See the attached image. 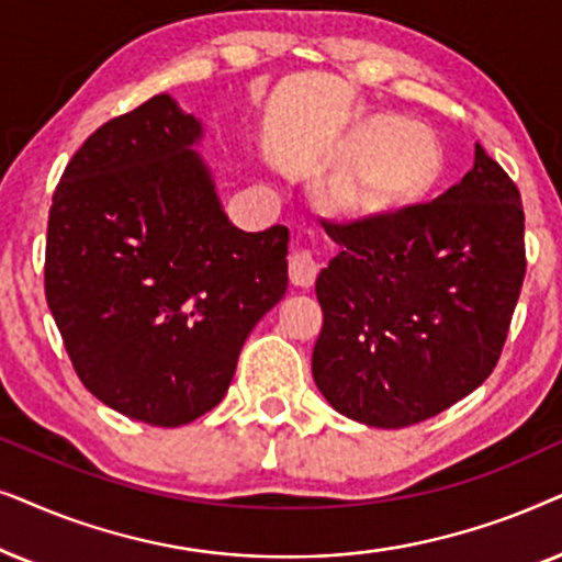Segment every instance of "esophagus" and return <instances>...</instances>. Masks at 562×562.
I'll return each mask as SVG.
<instances>
[{
  "label": "esophagus",
  "instance_id": "esophagus-1",
  "mask_svg": "<svg viewBox=\"0 0 562 562\" xmlns=\"http://www.w3.org/2000/svg\"><path fill=\"white\" fill-rule=\"evenodd\" d=\"M321 265L311 251H293L290 254V282L295 288H311L316 282Z\"/></svg>",
  "mask_w": 562,
  "mask_h": 562
}]
</instances>
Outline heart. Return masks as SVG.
<instances>
[{"mask_svg":"<svg viewBox=\"0 0 562 562\" xmlns=\"http://www.w3.org/2000/svg\"><path fill=\"white\" fill-rule=\"evenodd\" d=\"M351 175L336 187L334 205L355 218L406 213L437 190L445 154L431 131L375 115L349 131L339 148Z\"/></svg>","mask_w":562,"mask_h":562,"instance_id":"b5f03b06","label":"heart"}]
</instances>
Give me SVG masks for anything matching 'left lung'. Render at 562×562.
I'll return each mask as SVG.
<instances>
[{
  "label": "left lung",
  "mask_w": 562,
  "mask_h": 562,
  "mask_svg": "<svg viewBox=\"0 0 562 562\" xmlns=\"http://www.w3.org/2000/svg\"><path fill=\"white\" fill-rule=\"evenodd\" d=\"M324 228L339 254L316 280L313 380L339 414L401 429L483 385L527 272L521 194L498 161L475 144L434 203Z\"/></svg>",
  "instance_id": "1"
}]
</instances>
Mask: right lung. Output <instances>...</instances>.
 <instances>
[{
  "mask_svg": "<svg viewBox=\"0 0 562 562\" xmlns=\"http://www.w3.org/2000/svg\"><path fill=\"white\" fill-rule=\"evenodd\" d=\"M169 94L89 136L54 192L46 301L94 398L151 426L218 406L246 336L288 290L285 226L244 234Z\"/></svg>",
  "mask_w": 562,
  "mask_h": 562,
  "instance_id": "right-lung-1",
  "label": "right lung"
}]
</instances>
